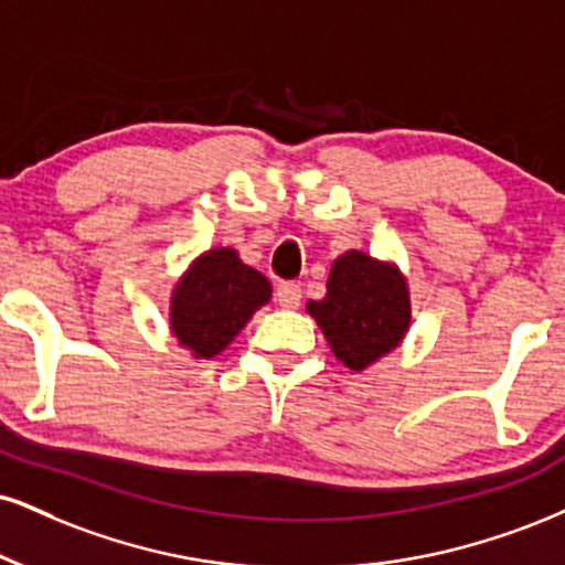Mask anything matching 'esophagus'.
Returning <instances> with one entry per match:
<instances>
[{
  "label": "esophagus",
  "mask_w": 565,
  "mask_h": 565,
  "mask_svg": "<svg viewBox=\"0 0 565 565\" xmlns=\"http://www.w3.org/2000/svg\"><path fill=\"white\" fill-rule=\"evenodd\" d=\"M302 300V289L300 284H278L276 289V302L281 305V308H297Z\"/></svg>",
  "instance_id": "esophagus-1"
}]
</instances>
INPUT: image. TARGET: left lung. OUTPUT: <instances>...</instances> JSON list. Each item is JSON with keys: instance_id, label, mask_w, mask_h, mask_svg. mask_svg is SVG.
<instances>
[{"instance_id": "1", "label": "left lung", "mask_w": 565, "mask_h": 565, "mask_svg": "<svg viewBox=\"0 0 565 565\" xmlns=\"http://www.w3.org/2000/svg\"><path fill=\"white\" fill-rule=\"evenodd\" d=\"M308 312L337 360L360 373L403 344L411 291L397 265L350 249L331 265L326 297L310 300Z\"/></svg>"}]
</instances>
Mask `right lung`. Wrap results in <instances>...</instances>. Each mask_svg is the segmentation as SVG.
I'll return each instance as SVG.
<instances>
[{"label":"right lung","mask_w":565,"mask_h":565,"mask_svg":"<svg viewBox=\"0 0 565 565\" xmlns=\"http://www.w3.org/2000/svg\"><path fill=\"white\" fill-rule=\"evenodd\" d=\"M270 300V281L231 247L202 253L171 295V334L194 358H215L255 310Z\"/></svg>","instance_id":"right-lung-1"}]
</instances>
